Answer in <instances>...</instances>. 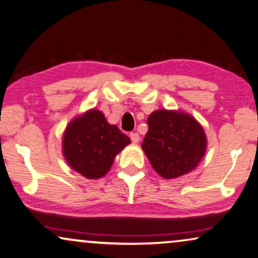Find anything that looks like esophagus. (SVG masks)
Listing matches in <instances>:
<instances>
[{"mask_svg":"<svg viewBox=\"0 0 258 258\" xmlns=\"http://www.w3.org/2000/svg\"><path fill=\"white\" fill-rule=\"evenodd\" d=\"M130 139H132L133 143H139L140 142V135L137 133L130 134Z\"/></svg>","mask_w":258,"mask_h":258,"instance_id":"1","label":"esophagus"}]
</instances>
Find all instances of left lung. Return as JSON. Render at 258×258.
I'll return each instance as SVG.
<instances>
[{
  "mask_svg": "<svg viewBox=\"0 0 258 258\" xmlns=\"http://www.w3.org/2000/svg\"><path fill=\"white\" fill-rule=\"evenodd\" d=\"M142 149L151 167L165 179L192 171L207 151V135L195 117L183 110H155L147 119Z\"/></svg>",
  "mask_w": 258,
  "mask_h": 258,
  "instance_id": "left-lung-1",
  "label": "left lung"
}]
</instances>
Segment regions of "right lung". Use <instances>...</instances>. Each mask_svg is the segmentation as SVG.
<instances>
[{"mask_svg": "<svg viewBox=\"0 0 258 258\" xmlns=\"http://www.w3.org/2000/svg\"><path fill=\"white\" fill-rule=\"evenodd\" d=\"M130 142L117 125L109 124L103 112L94 108L68 123L62 153L73 170L88 179H97L110 170L116 155Z\"/></svg>", "mask_w": 258, "mask_h": 258, "instance_id": "add662e5", "label": "right lung"}]
</instances>
